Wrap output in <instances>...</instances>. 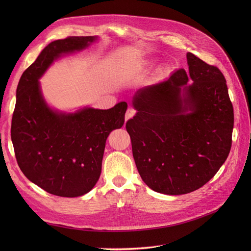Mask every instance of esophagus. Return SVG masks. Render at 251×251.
Returning <instances> with one entry per match:
<instances>
[{
	"label": "esophagus",
	"mask_w": 251,
	"mask_h": 251,
	"mask_svg": "<svg viewBox=\"0 0 251 251\" xmlns=\"http://www.w3.org/2000/svg\"><path fill=\"white\" fill-rule=\"evenodd\" d=\"M134 114H135L134 109H132V108L127 109V111H126V121H127L128 119L132 118V117L134 116Z\"/></svg>",
	"instance_id": "esophagus-1"
}]
</instances>
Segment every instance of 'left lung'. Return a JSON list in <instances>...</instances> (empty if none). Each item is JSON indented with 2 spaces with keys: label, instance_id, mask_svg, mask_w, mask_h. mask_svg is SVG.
Returning <instances> with one entry per match:
<instances>
[{
  "label": "left lung",
  "instance_id": "1",
  "mask_svg": "<svg viewBox=\"0 0 251 251\" xmlns=\"http://www.w3.org/2000/svg\"><path fill=\"white\" fill-rule=\"evenodd\" d=\"M186 58L188 73L179 69L135 93L137 113L126 125L141 179L165 195L202 187L231 148L233 108L224 75L191 52Z\"/></svg>",
  "mask_w": 251,
  "mask_h": 251
}]
</instances>
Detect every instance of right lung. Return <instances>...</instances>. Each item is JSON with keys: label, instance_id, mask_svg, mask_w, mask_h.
I'll return each mask as SVG.
<instances>
[{"label": "right lung", "instance_id": "right-lung-1", "mask_svg": "<svg viewBox=\"0 0 251 251\" xmlns=\"http://www.w3.org/2000/svg\"><path fill=\"white\" fill-rule=\"evenodd\" d=\"M97 36H69L45 47L22 74L12 115L11 140L21 171L34 184L59 197L89 193L100 179L109 134L125 123L126 101L108 110L74 113L51 109L39 79L55 59L80 51Z\"/></svg>", "mask_w": 251, "mask_h": 251}]
</instances>
